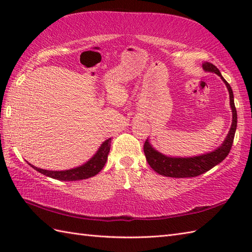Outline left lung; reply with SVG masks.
Segmentation results:
<instances>
[{"label": "left lung", "mask_w": 252, "mask_h": 252, "mask_svg": "<svg viewBox=\"0 0 252 252\" xmlns=\"http://www.w3.org/2000/svg\"><path fill=\"white\" fill-rule=\"evenodd\" d=\"M202 68L207 72L217 73L226 85L229 94V105H231L233 116L231 129H229L225 140L223 141L221 146H219L217 149L210 153H206L199 155V156L192 157L167 156V155H163L162 153L158 152L157 149H155L147 138L145 144H144V154H145L148 164L151 165L154 171H156L160 175L176 179L198 176L222 162L227 157V155L232 148L235 132H236L237 127V111L236 108H235L232 88L226 82V80L222 77L220 70L215 65H212L210 63H203Z\"/></svg>", "instance_id": "left-lung-1"}]
</instances>
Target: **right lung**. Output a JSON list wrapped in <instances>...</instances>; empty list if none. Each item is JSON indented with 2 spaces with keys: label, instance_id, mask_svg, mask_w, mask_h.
Here are the masks:
<instances>
[{
  "label": "right lung",
  "instance_id": "right-lung-1",
  "mask_svg": "<svg viewBox=\"0 0 252 252\" xmlns=\"http://www.w3.org/2000/svg\"><path fill=\"white\" fill-rule=\"evenodd\" d=\"M110 143H111V137L101 143L98 151L94 154V156L92 158L88 160L85 163L79 165L77 168L63 170V171H52V170L36 168L29 162L28 164L31 165L34 170H36L37 172H40L42 174L49 176V178L55 179V180H60V181L85 180L96 175L99 171H101V169L104 168L110 151Z\"/></svg>",
  "mask_w": 252,
  "mask_h": 252
}]
</instances>
